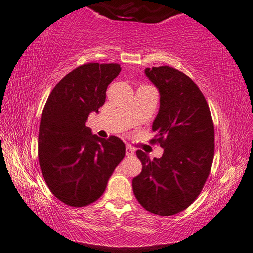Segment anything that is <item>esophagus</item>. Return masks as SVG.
<instances>
[{
  "label": "esophagus",
  "instance_id": "1",
  "mask_svg": "<svg viewBox=\"0 0 253 253\" xmlns=\"http://www.w3.org/2000/svg\"><path fill=\"white\" fill-rule=\"evenodd\" d=\"M135 148H132L131 146H129V144H127L126 146V155H128V157H132L133 154H135Z\"/></svg>",
  "mask_w": 253,
  "mask_h": 253
}]
</instances>
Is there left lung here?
<instances>
[{
    "label": "left lung",
    "mask_w": 253,
    "mask_h": 253,
    "mask_svg": "<svg viewBox=\"0 0 253 253\" xmlns=\"http://www.w3.org/2000/svg\"><path fill=\"white\" fill-rule=\"evenodd\" d=\"M144 73L160 92L151 142L164 152L150 160L138 150L142 171L132 179V190L147 211L170 216L189 207L206 184L214 158V125L206 98L186 74L169 66Z\"/></svg>",
    "instance_id": "left-lung-1"
}]
</instances>
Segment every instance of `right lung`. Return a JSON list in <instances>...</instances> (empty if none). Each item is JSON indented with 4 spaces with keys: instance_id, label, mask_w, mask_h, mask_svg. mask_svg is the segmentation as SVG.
Returning a JSON list of instances; mask_svg holds the SVG:
<instances>
[{
    "instance_id": "1",
    "label": "right lung",
    "mask_w": 253,
    "mask_h": 253,
    "mask_svg": "<svg viewBox=\"0 0 253 253\" xmlns=\"http://www.w3.org/2000/svg\"><path fill=\"white\" fill-rule=\"evenodd\" d=\"M121 69L114 63L84 64L63 77L46 100L38 158L49 189L67 206L79 208L98 200L125 157L120 138H99L85 126L90 113L104 104L107 85Z\"/></svg>"
}]
</instances>
